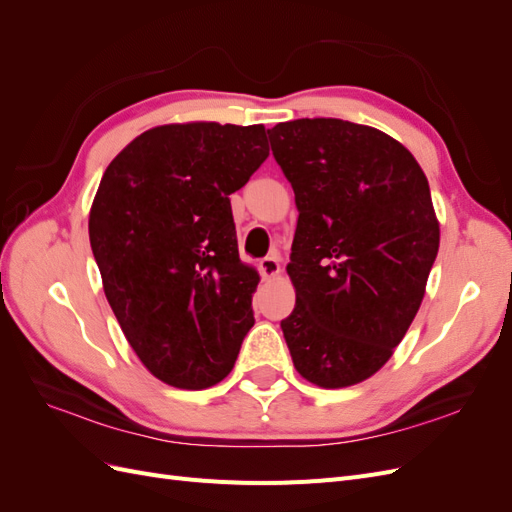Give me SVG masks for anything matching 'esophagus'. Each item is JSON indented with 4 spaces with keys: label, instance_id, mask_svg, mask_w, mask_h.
I'll return each instance as SVG.
<instances>
[{
    "label": "esophagus",
    "instance_id": "34e87169",
    "mask_svg": "<svg viewBox=\"0 0 512 512\" xmlns=\"http://www.w3.org/2000/svg\"><path fill=\"white\" fill-rule=\"evenodd\" d=\"M282 267H280V260H277V256H267L260 260V273L262 277H267V280H271V277L280 275Z\"/></svg>",
    "mask_w": 512,
    "mask_h": 512
}]
</instances>
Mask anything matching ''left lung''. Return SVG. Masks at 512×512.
<instances>
[{
    "label": "left lung",
    "instance_id": "8db88e82",
    "mask_svg": "<svg viewBox=\"0 0 512 512\" xmlns=\"http://www.w3.org/2000/svg\"><path fill=\"white\" fill-rule=\"evenodd\" d=\"M299 209L282 331L299 374L342 389L391 359L418 307L440 226L427 177L384 132L314 117L267 130Z\"/></svg>",
    "mask_w": 512,
    "mask_h": 512
}]
</instances>
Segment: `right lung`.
Segmentation results:
<instances>
[{
  "label": "right lung",
  "instance_id": "obj_1",
  "mask_svg": "<svg viewBox=\"0 0 512 512\" xmlns=\"http://www.w3.org/2000/svg\"><path fill=\"white\" fill-rule=\"evenodd\" d=\"M267 156L262 126L173 123L134 138L100 181L89 241L104 294L170 386L226 378L252 329L258 275L239 258L230 194Z\"/></svg>",
  "mask_w": 512,
  "mask_h": 512
}]
</instances>
